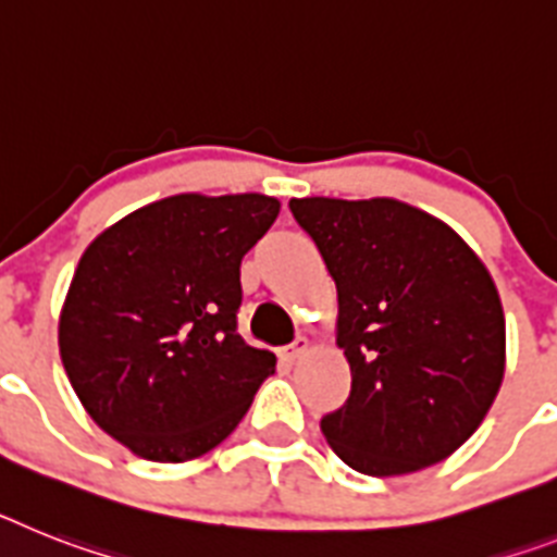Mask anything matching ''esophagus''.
Returning <instances> with one entry per match:
<instances>
[{
	"label": "esophagus",
	"mask_w": 557,
	"mask_h": 557,
	"mask_svg": "<svg viewBox=\"0 0 557 557\" xmlns=\"http://www.w3.org/2000/svg\"><path fill=\"white\" fill-rule=\"evenodd\" d=\"M306 350H308V339H306V336H297L294 343H288L286 348L280 350V359L292 366V362H297V359H300L302 354H306Z\"/></svg>",
	"instance_id": "esophagus-1"
}]
</instances>
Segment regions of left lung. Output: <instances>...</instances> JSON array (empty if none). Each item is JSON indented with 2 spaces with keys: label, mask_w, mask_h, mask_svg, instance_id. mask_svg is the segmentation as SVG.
<instances>
[{
  "label": "left lung",
  "mask_w": 557,
  "mask_h": 557,
  "mask_svg": "<svg viewBox=\"0 0 557 557\" xmlns=\"http://www.w3.org/2000/svg\"><path fill=\"white\" fill-rule=\"evenodd\" d=\"M288 209L339 300L350 394L322 416L331 450L366 475L447 459L504 380V311L484 263L450 226L399 200L302 198Z\"/></svg>",
  "instance_id": "1"
}]
</instances>
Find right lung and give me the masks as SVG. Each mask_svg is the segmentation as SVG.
<instances>
[{
  "mask_svg": "<svg viewBox=\"0 0 557 557\" xmlns=\"http://www.w3.org/2000/svg\"><path fill=\"white\" fill-rule=\"evenodd\" d=\"M280 203L175 195L87 246L59 320L67 380L98 428L163 465L218 447L274 373L237 334L240 260Z\"/></svg>",
  "mask_w": 557,
  "mask_h": 557,
  "instance_id": "right-lung-1",
  "label": "right lung"
}]
</instances>
